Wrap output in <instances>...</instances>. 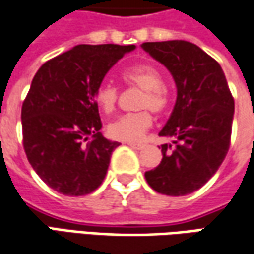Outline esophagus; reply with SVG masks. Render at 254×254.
Masks as SVG:
<instances>
[{"instance_id":"esophagus-1","label":"esophagus","mask_w":254,"mask_h":254,"mask_svg":"<svg viewBox=\"0 0 254 254\" xmlns=\"http://www.w3.org/2000/svg\"><path fill=\"white\" fill-rule=\"evenodd\" d=\"M130 148H133V149H142L143 148V145L142 143H127Z\"/></svg>"}]
</instances>
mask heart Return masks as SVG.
Segmentation results:
<instances>
[{
	"label": "heart",
	"instance_id": "b5f03b06",
	"mask_svg": "<svg viewBox=\"0 0 254 254\" xmlns=\"http://www.w3.org/2000/svg\"><path fill=\"white\" fill-rule=\"evenodd\" d=\"M122 79L129 86L143 89L139 99V109H150L162 114L168 108V92L163 86V78L159 69L150 64H135L122 72ZM119 98V89L112 82H102L95 91V102L105 114L114 112ZM152 127V115L148 111L125 114L116 118L108 127L106 132L112 139L122 142H135L142 138Z\"/></svg>",
	"mask_w": 254,
	"mask_h": 254
}]
</instances>
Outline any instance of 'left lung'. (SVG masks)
<instances>
[{
	"label": "left lung",
	"instance_id": "8db88e82",
	"mask_svg": "<svg viewBox=\"0 0 254 254\" xmlns=\"http://www.w3.org/2000/svg\"><path fill=\"white\" fill-rule=\"evenodd\" d=\"M142 48L172 73L178 96L159 136L163 158L145 172L148 185L162 194L185 196L200 189L226 158L235 99L220 65L188 41L143 42Z\"/></svg>",
	"mask_w": 254,
	"mask_h": 254
}]
</instances>
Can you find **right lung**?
Returning a JSON list of instances; mask_svg holds the SVG:
<instances>
[{"label":"right lung","instance_id":"add662e5","mask_svg":"<svg viewBox=\"0 0 254 254\" xmlns=\"http://www.w3.org/2000/svg\"><path fill=\"white\" fill-rule=\"evenodd\" d=\"M135 45H76L47 61L22 104V142L28 162L54 190L92 193L105 179L119 142L99 132L95 91L106 72Z\"/></svg>","mask_w":254,"mask_h":254}]
</instances>
